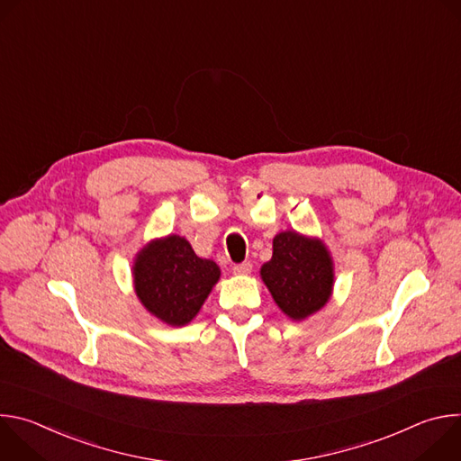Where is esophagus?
Wrapping results in <instances>:
<instances>
[{
    "instance_id": "obj_1",
    "label": "esophagus",
    "mask_w": 461,
    "mask_h": 461,
    "mask_svg": "<svg viewBox=\"0 0 461 461\" xmlns=\"http://www.w3.org/2000/svg\"><path fill=\"white\" fill-rule=\"evenodd\" d=\"M231 270L235 276H248L251 272V262L246 260V262H240V265H233Z\"/></svg>"
}]
</instances>
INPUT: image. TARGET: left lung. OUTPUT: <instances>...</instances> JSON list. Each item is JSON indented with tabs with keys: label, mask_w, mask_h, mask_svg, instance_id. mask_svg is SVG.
<instances>
[{
	"label": "left lung",
	"mask_w": 461,
	"mask_h": 461,
	"mask_svg": "<svg viewBox=\"0 0 461 461\" xmlns=\"http://www.w3.org/2000/svg\"><path fill=\"white\" fill-rule=\"evenodd\" d=\"M279 308L292 319H304L330 299L334 285L332 258L326 248L295 231H283L274 239V255L260 268Z\"/></svg>",
	"instance_id": "1"
}]
</instances>
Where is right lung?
Wrapping results in <instances>:
<instances>
[{
    "instance_id": "1",
    "label": "right lung",
    "mask_w": 461,
    "mask_h": 461,
    "mask_svg": "<svg viewBox=\"0 0 461 461\" xmlns=\"http://www.w3.org/2000/svg\"><path fill=\"white\" fill-rule=\"evenodd\" d=\"M133 276L142 304L164 322L184 326L199 313L221 270L213 260L196 257L184 237L169 235L140 251Z\"/></svg>"
}]
</instances>
